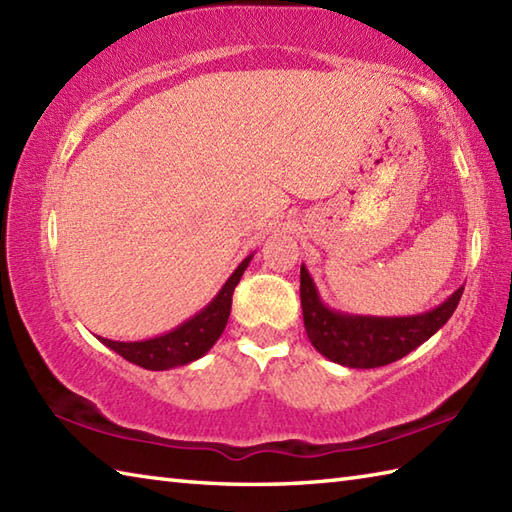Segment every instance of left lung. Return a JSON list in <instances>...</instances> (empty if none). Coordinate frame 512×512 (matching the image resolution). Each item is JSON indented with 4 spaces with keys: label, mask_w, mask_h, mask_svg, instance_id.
I'll return each mask as SVG.
<instances>
[{
    "label": "left lung",
    "mask_w": 512,
    "mask_h": 512,
    "mask_svg": "<svg viewBox=\"0 0 512 512\" xmlns=\"http://www.w3.org/2000/svg\"><path fill=\"white\" fill-rule=\"evenodd\" d=\"M462 290L460 286L433 310L409 317L352 314L330 308L321 299L306 264H301V310L310 343L332 363L354 369L389 365L429 341L451 319Z\"/></svg>",
    "instance_id": "8db88e82"
}]
</instances>
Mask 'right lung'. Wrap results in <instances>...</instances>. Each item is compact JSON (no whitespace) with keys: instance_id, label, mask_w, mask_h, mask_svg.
Instances as JSON below:
<instances>
[{"instance_id":"add662e5","label":"right lung","mask_w":512,"mask_h":512,"mask_svg":"<svg viewBox=\"0 0 512 512\" xmlns=\"http://www.w3.org/2000/svg\"><path fill=\"white\" fill-rule=\"evenodd\" d=\"M253 255L255 253L244 257L242 264L233 270L231 277L224 281V286L217 290V295L206 303L200 312H195L193 317L180 323L178 328L143 341H112L103 339V336H96V339L110 347L116 354H121L125 361L151 369V372H162V369L198 361V358L209 352L215 341L222 336L228 314H231L233 290L239 284V279H242Z\"/></svg>"}]
</instances>
